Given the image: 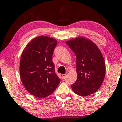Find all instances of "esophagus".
<instances>
[{"instance_id": "obj_1", "label": "esophagus", "mask_w": 122, "mask_h": 122, "mask_svg": "<svg viewBox=\"0 0 122 122\" xmlns=\"http://www.w3.org/2000/svg\"><path fill=\"white\" fill-rule=\"evenodd\" d=\"M67 76V74H63L62 75V77H63V78L64 79H66Z\"/></svg>"}]
</instances>
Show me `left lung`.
I'll return each mask as SVG.
<instances>
[{
  "label": "left lung",
  "instance_id": "obj_1",
  "mask_svg": "<svg viewBox=\"0 0 122 122\" xmlns=\"http://www.w3.org/2000/svg\"><path fill=\"white\" fill-rule=\"evenodd\" d=\"M76 57L77 80L71 88L81 96L98 91L105 76V61L98 48L91 40L79 37L66 42Z\"/></svg>",
  "mask_w": 122,
  "mask_h": 122
}]
</instances>
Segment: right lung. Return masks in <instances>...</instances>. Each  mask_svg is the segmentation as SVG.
I'll return each instance as SVG.
<instances>
[{
    "label": "right lung",
    "mask_w": 122,
    "mask_h": 122,
    "mask_svg": "<svg viewBox=\"0 0 122 122\" xmlns=\"http://www.w3.org/2000/svg\"><path fill=\"white\" fill-rule=\"evenodd\" d=\"M56 45L55 39L40 36L28 43L22 52L20 63L21 80L25 89L36 97L50 95L61 81L52 61Z\"/></svg>",
    "instance_id": "add662e5"
}]
</instances>
